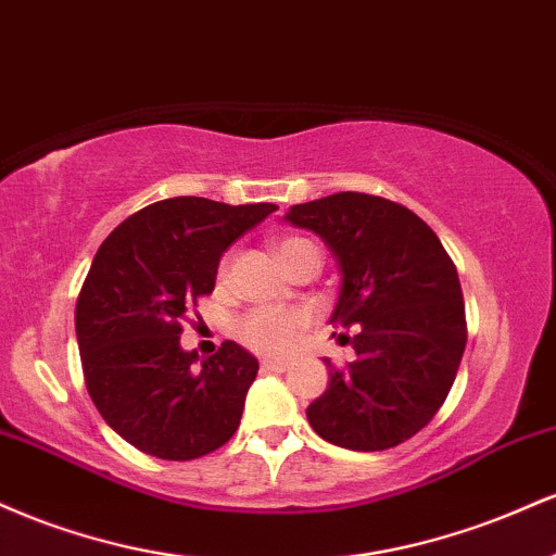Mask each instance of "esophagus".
Returning <instances> with one entry per match:
<instances>
[{
	"label": "esophagus",
	"mask_w": 556,
	"mask_h": 556,
	"mask_svg": "<svg viewBox=\"0 0 556 556\" xmlns=\"http://www.w3.org/2000/svg\"><path fill=\"white\" fill-rule=\"evenodd\" d=\"M261 366H264V371H274V374H282L290 368V363L287 361H277V358H264L261 361Z\"/></svg>",
	"instance_id": "esophagus-1"
}]
</instances>
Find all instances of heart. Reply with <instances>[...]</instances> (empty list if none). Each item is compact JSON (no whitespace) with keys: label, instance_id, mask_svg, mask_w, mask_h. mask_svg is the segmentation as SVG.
Returning a JSON list of instances; mask_svg holds the SVG:
<instances>
[{"label":"heart","instance_id":"1","mask_svg":"<svg viewBox=\"0 0 556 556\" xmlns=\"http://www.w3.org/2000/svg\"><path fill=\"white\" fill-rule=\"evenodd\" d=\"M318 253V248L305 238H285L277 242V253L285 264H290L292 258L300 253ZM229 258L222 261L219 277H227ZM308 324V316L303 311H290V308H256L251 311L240 321L238 334L240 340L253 348L256 353H269V355H285L295 348L300 340V331Z\"/></svg>","mask_w":556,"mask_h":556}]
</instances>
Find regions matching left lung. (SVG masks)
<instances>
[{
	"label": "left lung",
	"mask_w": 556,
	"mask_h": 556,
	"mask_svg": "<svg viewBox=\"0 0 556 556\" xmlns=\"http://www.w3.org/2000/svg\"><path fill=\"white\" fill-rule=\"evenodd\" d=\"M285 219L327 242L342 271L329 324L355 327L340 334L355 361H324L329 387L305 410L311 429L355 452L407 442L444 405L468 342L455 264L418 214L381 195L348 190Z\"/></svg>",
	"instance_id": "1"
}]
</instances>
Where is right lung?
I'll return each mask as SVG.
<instances>
[{
  "mask_svg": "<svg viewBox=\"0 0 556 556\" xmlns=\"http://www.w3.org/2000/svg\"><path fill=\"white\" fill-rule=\"evenodd\" d=\"M274 203L180 195L140 208L101 242L75 305L96 410L159 460H195L238 431L258 361L227 340L212 358L180 348L182 316L212 295L222 253Z\"/></svg>",
  "mask_w": 556,
  "mask_h": 556,
  "instance_id": "right-lung-1",
  "label": "right lung"
}]
</instances>
